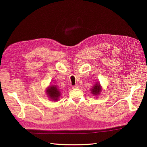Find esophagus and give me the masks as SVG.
Instances as JSON below:
<instances>
[{
  "mask_svg": "<svg viewBox=\"0 0 147 147\" xmlns=\"http://www.w3.org/2000/svg\"><path fill=\"white\" fill-rule=\"evenodd\" d=\"M80 88V86H79L78 84H75V85L72 86L73 89H77V88Z\"/></svg>",
  "mask_w": 147,
  "mask_h": 147,
  "instance_id": "1",
  "label": "esophagus"
}]
</instances>
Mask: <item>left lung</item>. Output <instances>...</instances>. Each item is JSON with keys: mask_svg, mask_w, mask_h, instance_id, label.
Here are the masks:
<instances>
[{"mask_svg": "<svg viewBox=\"0 0 147 147\" xmlns=\"http://www.w3.org/2000/svg\"><path fill=\"white\" fill-rule=\"evenodd\" d=\"M100 86L99 84H96L95 85L93 86V88H92V93L94 95H99L100 94Z\"/></svg>", "mask_w": 147, "mask_h": 147, "instance_id": "8db88e82", "label": "left lung"}]
</instances>
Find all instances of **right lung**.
Wrapping results in <instances>:
<instances>
[{
    "label": "right lung",
    "instance_id": "right-lung-1",
    "mask_svg": "<svg viewBox=\"0 0 147 147\" xmlns=\"http://www.w3.org/2000/svg\"><path fill=\"white\" fill-rule=\"evenodd\" d=\"M47 92L49 97H50L51 99L54 100L55 101L58 100L59 97L61 95L60 91L57 90V88L55 86H51L47 90Z\"/></svg>",
    "mask_w": 147,
    "mask_h": 147
}]
</instances>
